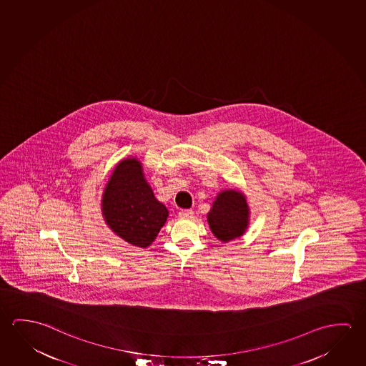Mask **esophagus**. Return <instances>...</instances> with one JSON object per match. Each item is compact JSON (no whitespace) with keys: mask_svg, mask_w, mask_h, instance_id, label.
<instances>
[{"mask_svg":"<svg viewBox=\"0 0 366 366\" xmlns=\"http://www.w3.org/2000/svg\"><path fill=\"white\" fill-rule=\"evenodd\" d=\"M194 214V212L192 209H181L179 212V216L181 218H189V217H192Z\"/></svg>","mask_w":366,"mask_h":366,"instance_id":"1","label":"esophagus"}]
</instances>
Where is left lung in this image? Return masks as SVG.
<instances>
[{"label":"left lung","mask_w":366,"mask_h":366,"mask_svg":"<svg viewBox=\"0 0 366 366\" xmlns=\"http://www.w3.org/2000/svg\"><path fill=\"white\" fill-rule=\"evenodd\" d=\"M250 208L245 194L228 189L218 192L207 216L212 234L221 242L239 239L249 227Z\"/></svg>","instance_id":"1"}]
</instances>
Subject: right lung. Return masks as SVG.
Returning <instances> with one entry per match:
<instances>
[{
    "mask_svg": "<svg viewBox=\"0 0 366 366\" xmlns=\"http://www.w3.org/2000/svg\"><path fill=\"white\" fill-rule=\"evenodd\" d=\"M102 216L122 240L147 249L167 221L168 210L157 200L142 162L127 157L116 164L102 195Z\"/></svg>",
    "mask_w": 366,
    "mask_h": 366,
    "instance_id": "1",
    "label": "right lung"
}]
</instances>
